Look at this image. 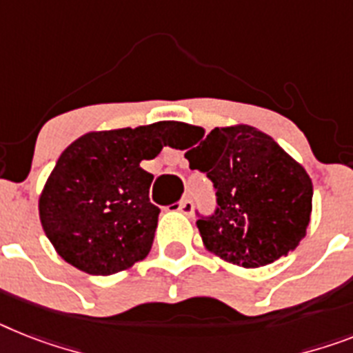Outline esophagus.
<instances>
[{"instance_id": "obj_1", "label": "esophagus", "mask_w": 353, "mask_h": 353, "mask_svg": "<svg viewBox=\"0 0 353 353\" xmlns=\"http://www.w3.org/2000/svg\"><path fill=\"white\" fill-rule=\"evenodd\" d=\"M179 211L180 212H183V214H191V212H193V202H191V200H188V198H185V200H182V202H180V205H179Z\"/></svg>"}]
</instances>
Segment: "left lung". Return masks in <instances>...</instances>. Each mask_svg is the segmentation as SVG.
<instances>
[{"label":"left lung","mask_w":353,"mask_h":353,"mask_svg":"<svg viewBox=\"0 0 353 353\" xmlns=\"http://www.w3.org/2000/svg\"><path fill=\"white\" fill-rule=\"evenodd\" d=\"M185 159L214 183L218 209L198 220L203 247L227 263L258 269L287 256L305 238L312 180L270 135L249 124L198 126Z\"/></svg>","instance_id":"8db88e82"}]
</instances>
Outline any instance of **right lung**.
Segmentation results:
<instances>
[{
	"label": "right lung",
	"instance_id": "1",
	"mask_svg": "<svg viewBox=\"0 0 353 353\" xmlns=\"http://www.w3.org/2000/svg\"><path fill=\"white\" fill-rule=\"evenodd\" d=\"M171 124L88 131L61 153L39 194V220L66 263L112 276L148 256L160 209L141 162L170 144Z\"/></svg>",
	"mask_w": 353,
	"mask_h": 353
}]
</instances>
